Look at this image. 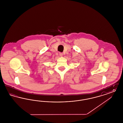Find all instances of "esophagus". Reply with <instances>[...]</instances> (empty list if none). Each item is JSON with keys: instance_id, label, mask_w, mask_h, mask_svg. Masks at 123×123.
Segmentation results:
<instances>
[{"instance_id": "34e87169", "label": "esophagus", "mask_w": 123, "mask_h": 123, "mask_svg": "<svg viewBox=\"0 0 123 123\" xmlns=\"http://www.w3.org/2000/svg\"><path fill=\"white\" fill-rule=\"evenodd\" d=\"M63 55V53H59V55H60V56H62Z\"/></svg>"}]
</instances>
